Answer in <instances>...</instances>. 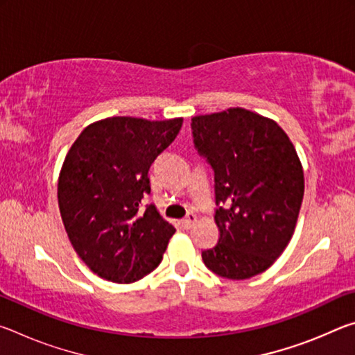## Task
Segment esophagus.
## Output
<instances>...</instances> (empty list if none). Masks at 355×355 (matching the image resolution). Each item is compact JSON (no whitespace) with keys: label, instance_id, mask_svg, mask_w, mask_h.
<instances>
[{"label":"esophagus","instance_id":"1","mask_svg":"<svg viewBox=\"0 0 355 355\" xmlns=\"http://www.w3.org/2000/svg\"><path fill=\"white\" fill-rule=\"evenodd\" d=\"M197 220V216L194 213H188V216L182 220V224L184 228H191L192 225H194V222Z\"/></svg>","mask_w":355,"mask_h":355}]
</instances>
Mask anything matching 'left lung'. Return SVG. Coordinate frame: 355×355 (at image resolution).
I'll list each match as a JSON object with an SVG mask.
<instances>
[{"label": "left lung", "instance_id": "left-lung-1", "mask_svg": "<svg viewBox=\"0 0 355 355\" xmlns=\"http://www.w3.org/2000/svg\"><path fill=\"white\" fill-rule=\"evenodd\" d=\"M194 146L214 171L218 244L202 252L220 277L250 279L290 243L304 197L293 142L272 119L230 110L191 119Z\"/></svg>", "mask_w": 355, "mask_h": 355}]
</instances>
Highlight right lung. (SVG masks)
Here are the masks:
<instances>
[{"label":"right lung","mask_w":355,"mask_h":355,"mask_svg":"<svg viewBox=\"0 0 355 355\" xmlns=\"http://www.w3.org/2000/svg\"><path fill=\"white\" fill-rule=\"evenodd\" d=\"M182 125V117H107L84 128L65 155L59 211L78 257L98 277L131 284L163 260L175 228L141 200L150 194V166Z\"/></svg>","instance_id":"1"}]
</instances>
